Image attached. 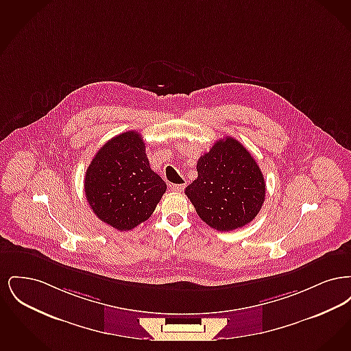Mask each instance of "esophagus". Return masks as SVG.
I'll list each match as a JSON object with an SVG mask.
<instances>
[{"label": "esophagus", "mask_w": 351, "mask_h": 351, "mask_svg": "<svg viewBox=\"0 0 351 351\" xmlns=\"http://www.w3.org/2000/svg\"><path fill=\"white\" fill-rule=\"evenodd\" d=\"M184 188H185V184H173V185H171V189L173 192H178V193L183 192Z\"/></svg>", "instance_id": "1"}]
</instances>
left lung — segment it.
<instances>
[{
	"label": "left lung",
	"instance_id": "1",
	"mask_svg": "<svg viewBox=\"0 0 351 351\" xmlns=\"http://www.w3.org/2000/svg\"><path fill=\"white\" fill-rule=\"evenodd\" d=\"M197 173L185 195L210 228L232 232L256 217L266 196L265 178L250 151L237 139L217 141L199 159Z\"/></svg>",
	"mask_w": 351,
	"mask_h": 351
}]
</instances>
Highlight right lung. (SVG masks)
Here are the masks:
<instances>
[{
    "mask_svg": "<svg viewBox=\"0 0 351 351\" xmlns=\"http://www.w3.org/2000/svg\"><path fill=\"white\" fill-rule=\"evenodd\" d=\"M84 189L93 213L126 232L150 218L167 185L151 169L141 134L126 132L97 151L86 168Z\"/></svg>",
    "mask_w": 351,
    "mask_h": 351,
    "instance_id": "1",
    "label": "right lung"
}]
</instances>
